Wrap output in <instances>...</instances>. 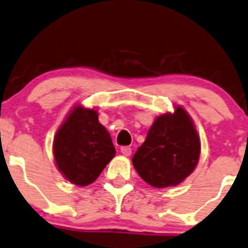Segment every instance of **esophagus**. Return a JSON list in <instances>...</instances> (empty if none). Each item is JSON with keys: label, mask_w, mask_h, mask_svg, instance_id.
Here are the masks:
<instances>
[{"label": "esophagus", "mask_w": 248, "mask_h": 248, "mask_svg": "<svg viewBox=\"0 0 248 248\" xmlns=\"http://www.w3.org/2000/svg\"><path fill=\"white\" fill-rule=\"evenodd\" d=\"M121 152L122 154L125 155V156H130L131 153H132V149L129 146H123V147H121Z\"/></svg>", "instance_id": "34e87169"}]
</instances>
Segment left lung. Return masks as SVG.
Listing matches in <instances>:
<instances>
[{
    "label": "left lung",
    "instance_id": "8db88e82",
    "mask_svg": "<svg viewBox=\"0 0 248 248\" xmlns=\"http://www.w3.org/2000/svg\"><path fill=\"white\" fill-rule=\"evenodd\" d=\"M200 156V138L182 107L155 119L145 142L132 157L139 176L157 188L180 184L193 172Z\"/></svg>",
    "mask_w": 248,
    "mask_h": 248
}]
</instances>
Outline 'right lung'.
<instances>
[{
	"label": "right lung",
	"mask_w": 248,
	"mask_h": 248,
	"mask_svg": "<svg viewBox=\"0 0 248 248\" xmlns=\"http://www.w3.org/2000/svg\"><path fill=\"white\" fill-rule=\"evenodd\" d=\"M53 152L61 173L78 186L92 184L116 154L96 110L81 106L75 107L57 130Z\"/></svg>",
	"instance_id": "obj_1"
}]
</instances>
